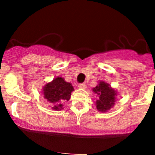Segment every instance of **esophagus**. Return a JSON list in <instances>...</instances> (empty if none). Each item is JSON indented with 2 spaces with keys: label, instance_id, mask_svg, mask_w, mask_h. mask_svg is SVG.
Instances as JSON below:
<instances>
[{
  "label": "esophagus",
  "instance_id": "1",
  "mask_svg": "<svg viewBox=\"0 0 155 155\" xmlns=\"http://www.w3.org/2000/svg\"><path fill=\"white\" fill-rule=\"evenodd\" d=\"M79 87V88L81 89H86L87 88V85L85 83H82V84H79V86H78Z\"/></svg>",
  "mask_w": 155,
  "mask_h": 155
}]
</instances>
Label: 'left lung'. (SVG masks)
<instances>
[{"label": "left lung", "mask_w": 155, "mask_h": 155, "mask_svg": "<svg viewBox=\"0 0 155 155\" xmlns=\"http://www.w3.org/2000/svg\"><path fill=\"white\" fill-rule=\"evenodd\" d=\"M92 91L98 96L95 104L99 112H106L114 107L118 92L112 88L109 83L101 81L96 87L92 88Z\"/></svg>", "instance_id": "obj_1"}]
</instances>
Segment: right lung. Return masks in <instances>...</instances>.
I'll return each mask as SVG.
<instances>
[{"mask_svg":"<svg viewBox=\"0 0 155 155\" xmlns=\"http://www.w3.org/2000/svg\"><path fill=\"white\" fill-rule=\"evenodd\" d=\"M73 91L74 88L71 83L58 76L43 86L42 94L48 102L53 104L54 107H51L53 110L59 111L63 109V103L70 99Z\"/></svg>","mask_w":155,"mask_h":155,"instance_id":"1","label":"right lung"}]
</instances>
